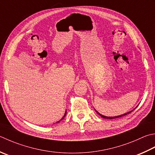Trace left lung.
I'll list each match as a JSON object with an SVG mask.
<instances>
[{
	"label": "left lung",
	"mask_w": 155,
	"mask_h": 155,
	"mask_svg": "<svg viewBox=\"0 0 155 155\" xmlns=\"http://www.w3.org/2000/svg\"><path fill=\"white\" fill-rule=\"evenodd\" d=\"M132 111H130V112H128V113H126V114H123V115H121V116H115V117H107V116H103V115H101V114H100L99 113H98L97 111H96V112L101 117H104V118H105V119H115V118H118V117H122V116H126L127 114H129L130 113H131Z\"/></svg>",
	"instance_id": "left-lung-1"
}]
</instances>
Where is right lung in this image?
<instances>
[{
  "instance_id": "add662e5",
  "label": "right lung",
  "mask_w": 155,
  "mask_h": 155,
  "mask_svg": "<svg viewBox=\"0 0 155 155\" xmlns=\"http://www.w3.org/2000/svg\"><path fill=\"white\" fill-rule=\"evenodd\" d=\"M66 112H65V114H64V116L62 117V119H61V120H60L58 121V122H57L56 123H59V122H60V121H61V120H62L64 119V117L66 116Z\"/></svg>"
}]
</instances>
